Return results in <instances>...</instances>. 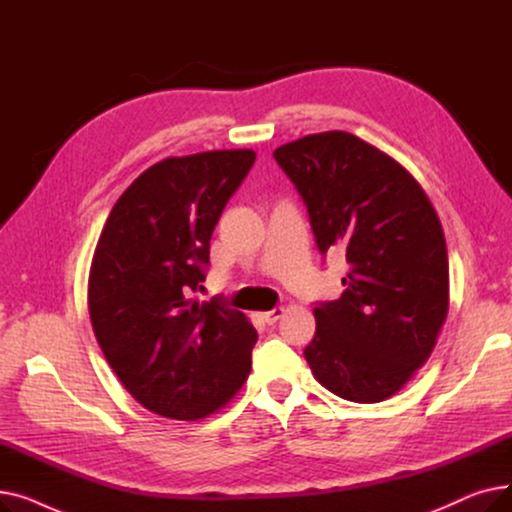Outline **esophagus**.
<instances>
[{"mask_svg":"<svg viewBox=\"0 0 512 512\" xmlns=\"http://www.w3.org/2000/svg\"><path fill=\"white\" fill-rule=\"evenodd\" d=\"M284 315V309L282 307H276V309H272V311H265V313H261V317H263V321L267 326H274L276 321L280 319Z\"/></svg>","mask_w":512,"mask_h":512,"instance_id":"34e87169","label":"esophagus"}]
</instances>
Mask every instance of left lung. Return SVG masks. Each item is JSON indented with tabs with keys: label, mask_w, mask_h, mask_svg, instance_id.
Listing matches in <instances>:
<instances>
[{
	"label": "left lung",
	"mask_w": 512,
	"mask_h": 512,
	"mask_svg": "<svg viewBox=\"0 0 512 512\" xmlns=\"http://www.w3.org/2000/svg\"><path fill=\"white\" fill-rule=\"evenodd\" d=\"M307 205L317 249L338 247L342 297L319 303L305 359L353 402H382L432 355L448 315V253L438 213L396 159L330 130L274 151Z\"/></svg>",
	"instance_id": "obj_1"
}]
</instances>
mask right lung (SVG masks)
Instances as JSON below:
<instances>
[{
  "instance_id": "right-lung-1",
  "label": "right lung",
  "mask_w": 512,
  "mask_h": 512,
  "mask_svg": "<svg viewBox=\"0 0 512 512\" xmlns=\"http://www.w3.org/2000/svg\"><path fill=\"white\" fill-rule=\"evenodd\" d=\"M255 164L251 149L157 161L107 215L89 272L101 351L155 415L197 421L247 382L257 332L245 313L199 303L215 224Z\"/></svg>"
}]
</instances>
